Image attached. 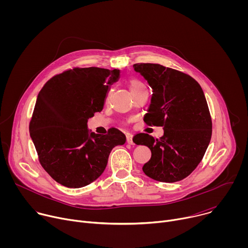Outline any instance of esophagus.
<instances>
[{"label":"esophagus","mask_w":248,"mask_h":248,"mask_svg":"<svg viewBox=\"0 0 248 248\" xmlns=\"http://www.w3.org/2000/svg\"><path fill=\"white\" fill-rule=\"evenodd\" d=\"M126 142H127L128 144H130V145H133V144H134L131 134H127V135H126Z\"/></svg>","instance_id":"esophagus-1"}]
</instances>
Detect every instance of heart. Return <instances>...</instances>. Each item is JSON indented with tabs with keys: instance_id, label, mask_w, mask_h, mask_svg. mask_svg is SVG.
Instances as JSON below:
<instances>
[{
	"instance_id": "heart-1",
	"label": "heart",
	"mask_w": 248,
	"mask_h": 248,
	"mask_svg": "<svg viewBox=\"0 0 248 248\" xmlns=\"http://www.w3.org/2000/svg\"><path fill=\"white\" fill-rule=\"evenodd\" d=\"M128 84H129V87H130L131 92H134V91L138 90L139 88L144 86L142 82H140L138 79H135V78H131V79L129 80Z\"/></svg>"
}]
</instances>
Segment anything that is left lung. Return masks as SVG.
<instances>
[{"label":"left lung","instance_id":"8db88e82","mask_svg":"<svg viewBox=\"0 0 248 248\" xmlns=\"http://www.w3.org/2000/svg\"><path fill=\"white\" fill-rule=\"evenodd\" d=\"M133 68L153 90L144 122L164 126L160 139L146 133L133 138L135 144L151 150L142 170L158 182L182 181L201 162L211 140L212 121L204 92L195 79L179 70L158 63H135Z\"/></svg>","mask_w":248,"mask_h":248}]
</instances>
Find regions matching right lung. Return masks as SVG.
<instances>
[{
  "label": "right lung",
  "mask_w": 248,
  "mask_h": 248,
  "mask_svg": "<svg viewBox=\"0 0 248 248\" xmlns=\"http://www.w3.org/2000/svg\"><path fill=\"white\" fill-rule=\"evenodd\" d=\"M120 69L73 68L52 78L40 90L29 124L40 164L69 188L90 185L103 173L112 149L125 143L117 128L108 134L88 129L87 122L103 110Z\"/></svg>",
  "instance_id": "add662e5"
}]
</instances>
